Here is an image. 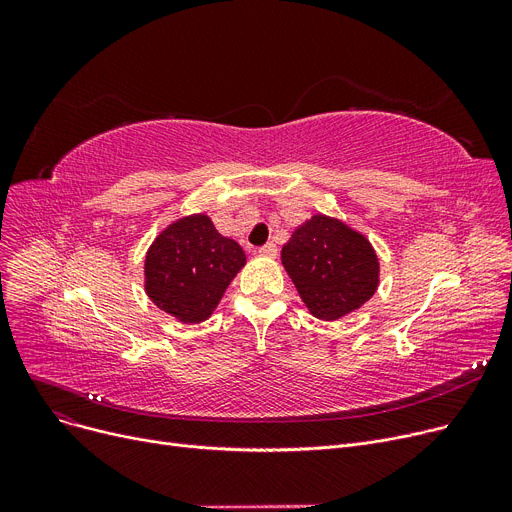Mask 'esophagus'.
<instances>
[{
	"label": "esophagus",
	"instance_id": "esophagus-1",
	"mask_svg": "<svg viewBox=\"0 0 512 512\" xmlns=\"http://www.w3.org/2000/svg\"><path fill=\"white\" fill-rule=\"evenodd\" d=\"M259 255H261V257H270V259H274V257L278 255V247L274 245V242H267V245H263V247L259 249Z\"/></svg>",
	"mask_w": 512,
	"mask_h": 512
}]
</instances>
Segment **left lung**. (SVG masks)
<instances>
[{
  "label": "left lung",
  "mask_w": 512,
  "mask_h": 512,
  "mask_svg": "<svg viewBox=\"0 0 512 512\" xmlns=\"http://www.w3.org/2000/svg\"><path fill=\"white\" fill-rule=\"evenodd\" d=\"M282 265L313 317L334 321L363 307L380 284L371 242L328 215H313L282 247Z\"/></svg>",
  "instance_id": "1"
}]
</instances>
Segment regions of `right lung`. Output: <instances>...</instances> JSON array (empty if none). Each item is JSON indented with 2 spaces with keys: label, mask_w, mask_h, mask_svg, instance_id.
I'll return each mask as SVG.
<instances>
[{
  "label": "right lung",
  "mask_w": 512,
  "mask_h": 512,
  "mask_svg": "<svg viewBox=\"0 0 512 512\" xmlns=\"http://www.w3.org/2000/svg\"><path fill=\"white\" fill-rule=\"evenodd\" d=\"M245 263V251L215 230L209 215H186L159 232L149 247L145 292L182 324H199L218 307Z\"/></svg>",
  "instance_id": "right-lung-1"
}]
</instances>
